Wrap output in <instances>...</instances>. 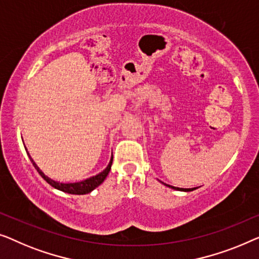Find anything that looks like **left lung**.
<instances>
[{
    "instance_id": "obj_1",
    "label": "left lung",
    "mask_w": 259,
    "mask_h": 259,
    "mask_svg": "<svg viewBox=\"0 0 259 259\" xmlns=\"http://www.w3.org/2000/svg\"><path fill=\"white\" fill-rule=\"evenodd\" d=\"M169 188H172L175 189V190H181V191H191V190H195V189H182V188H175V187H171V185H169Z\"/></svg>"
}]
</instances>
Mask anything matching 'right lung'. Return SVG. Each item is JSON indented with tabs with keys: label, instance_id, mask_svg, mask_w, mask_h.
<instances>
[{
	"label": "right lung",
	"instance_id": "obj_1",
	"mask_svg": "<svg viewBox=\"0 0 259 259\" xmlns=\"http://www.w3.org/2000/svg\"><path fill=\"white\" fill-rule=\"evenodd\" d=\"M25 150H27V149H25ZM28 156H29V158H30L32 165L35 166V169L38 171V174L41 175L42 178L47 182V183H49L53 188L57 189V190H61V191L67 192V194H71V195H85V194H89V192H92L94 189H96L98 185L103 183L105 177L108 176L109 171H110V169H111V164H112V157H111L108 166L105 167L102 172L96 175V176L87 178V180L81 181V182H76V183H60V182L54 181V180H52V178H49L48 176H46V175L41 171V169L36 165V163L34 162V159L31 158V156L29 155V152H28Z\"/></svg>",
	"mask_w": 259,
	"mask_h": 259
}]
</instances>
